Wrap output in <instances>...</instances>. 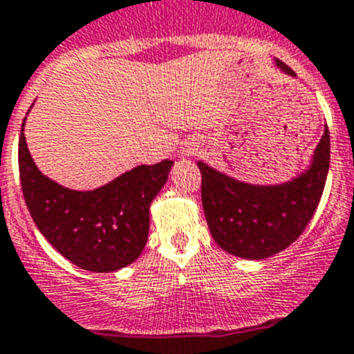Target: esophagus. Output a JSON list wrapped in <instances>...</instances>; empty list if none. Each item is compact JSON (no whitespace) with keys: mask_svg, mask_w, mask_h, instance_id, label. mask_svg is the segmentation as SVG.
<instances>
[{"mask_svg":"<svg viewBox=\"0 0 354 354\" xmlns=\"http://www.w3.org/2000/svg\"><path fill=\"white\" fill-rule=\"evenodd\" d=\"M194 151H197V148H190V151H188V155H194Z\"/></svg>","mask_w":354,"mask_h":354,"instance_id":"obj_1","label":"esophagus"}]
</instances>
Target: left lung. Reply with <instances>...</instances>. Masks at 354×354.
Listing matches in <instances>:
<instances>
[{"mask_svg": "<svg viewBox=\"0 0 354 354\" xmlns=\"http://www.w3.org/2000/svg\"><path fill=\"white\" fill-rule=\"evenodd\" d=\"M276 66L297 78L279 59ZM203 174V207L214 243L246 260L283 252L304 232L315 214L330 167V136L325 127L307 169L277 185H253L197 162Z\"/></svg>", "mask_w": 354, "mask_h": 354, "instance_id": "obj_1", "label": "left lung"}]
</instances>
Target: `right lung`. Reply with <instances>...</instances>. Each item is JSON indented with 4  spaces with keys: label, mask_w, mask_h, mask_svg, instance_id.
<instances>
[{
    "label": "right lung",
    "mask_w": 354,
    "mask_h": 354,
    "mask_svg": "<svg viewBox=\"0 0 354 354\" xmlns=\"http://www.w3.org/2000/svg\"><path fill=\"white\" fill-rule=\"evenodd\" d=\"M22 124L19 173L26 204L43 237L75 266L115 272L143 253L150 204L166 185L174 162L141 164L94 190H73L36 167Z\"/></svg>",
    "instance_id": "right-lung-1"
}]
</instances>
